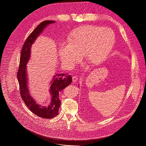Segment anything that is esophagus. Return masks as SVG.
I'll return each mask as SVG.
<instances>
[{
    "instance_id": "1",
    "label": "esophagus",
    "mask_w": 146,
    "mask_h": 146,
    "mask_svg": "<svg viewBox=\"0 0 146 146\" xmlns=\"http://www.w3.org/2000/svg\"><path fill=\"white\" fill-rule=\"evenodd\" d=\"M72 80H73V82H76L78 80V77H76V76H73L72 77Z\"/></svg>"
}]
</instances>
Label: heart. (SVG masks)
Instances as JSON below:
<instances>
[{
	"instance_id": "obj_1",
	"label": "heart",
	"mask_w": 146,
	"mask_h": 146,
	"mask_svg": "<svg viewBox=\"0 0 146 146\" xmlns=\"http://www.w3.org/2000/svg\"><path fill=\"white\" fill-rule=\"evenodd\" d=\"M114 32L100 26L80 27L70 33L69 43H61L58 54L62 63L73 66L84 55L88 64H98L105 59L115 43Z\"/></svg>"
}]
</instances>
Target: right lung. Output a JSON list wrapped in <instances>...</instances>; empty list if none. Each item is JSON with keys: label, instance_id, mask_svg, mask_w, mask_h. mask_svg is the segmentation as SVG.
<instances>
[{"label": "right lung", "instance_id": "add662e5", "mask_svg": "<svg viewBox=\"0 0 146 146\" xmlns=\"http://www.w3.org/2000/svg\"><path fill=\"white\" fill-rule=\"evenodd\" d=\"M55 21H44L40 23L27 38L23 47L20 56L19 66L17 73L20 94L28 108L35 114L40 117L50 119L58 114L61 101L59 98V92L69 86L72 81V76L67 74H55L50 82L49 92L51 102L48 106H41L36 103L31 95L28 87L27 64L31 58L32 45L36 38L43 32L47 25L55 23Z\"/></svg>", "mask_w": 146, "mask_h": 146}]
</instances>
